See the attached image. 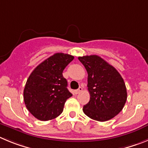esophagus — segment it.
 <instances>
[{"instance_id": "esophagus-1", "label": "esophagus", "mask_w": 148, "mask_h": 148, "mask_svg": "<svg viewBox=\"0 0 148 148\" xmlns=\"http://www.w3.org/2000/svg\"><path fill=\"white\" fill-rule=\"evenodd\" d=\"M82 87H79V88L77 89V90H75V91H74V92H75L76 94H79V93H80L81 91H82Z\"/></svg>"}]
</instances>
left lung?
Instances as JSON below:
<instances>
[{
  "instance_id": "1",
  "label": "left lung",
  "mask_w": 148,
  "mask_h": 148,
  "mask_svg": "<svg viewBox=\"0 0 148 148\" xmlns=\"http://www.w3.org/2000/svg\"><path fill=\"white\" fill-rule=\"evenodd\" d=\"M88 72L90 100L83 112L90 119L106 122L123 108L127 100L125 84L116 69L97 55L79 57Z\"/></svg>"
}]
</instances>
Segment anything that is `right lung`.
Masks as SVG:
<instances>
[{
  "instance_id": "obj_1",
  "label": "right lung",
  "mask_w": 148,
  "mask_h": 148,
  "mask_svg": "<svg viewBox=\"0 0 148 148\" xmlns=\"http://www.w3.org/2000/svg\"><path fill=\"white\" fill-rule=\"evenodd\" d=\"M74 56L56 53L38 65L26 81L23 99L28 110L41 121L60 115L67 99L72 96L62 76Z\"/></svg>"
}]
</instances>
